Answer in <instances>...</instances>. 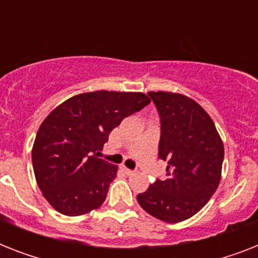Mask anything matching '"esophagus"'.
<instances>
[{"mask_svg": "<svg viewBox=\"0 0 258 258\" xmlns=\"http://www.w3.org/2000/svg\"><path fill=\"white\" fill-rule=\"evenodd\" d=\"M121 169H123V171H124L125 174H127V175H134V174H135V171H134V170L127 169V167H125V166H123V167H121Z\"/></svg>", "mask_w": 258, "mask_h": 258, "instance_id": "34e87169", "label": "esophagus"}]
</instances>
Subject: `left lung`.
<instances>
[{"label":"left lung","mask_w":258,"mask_h":258,"mask_svg":"<svg viewBox=\"0 0 258 258\" xmlns=\"http://www.w3.org/2000/svg\"><path fill=\"white\" fill-rule=\"evenodd\" d=\"M161 121L158 158L167 162L137 200L146 212L169 224L198 213L216 192L224 162V145L214 121L198 103L171 92H149Z\"/></svg>","instance_id":"8db88e82"}]
</instances>
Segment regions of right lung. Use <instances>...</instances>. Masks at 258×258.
<instances>
[{"label":"right lung","instance_id":"obj_1","mask_svg":"<svg viewBox=\"0 0 258 258\" xmlns=\"http://www.w3.org/2000/svg\"><path fill=\"white\" fill-rule=\"evenodd\" d=\"M147 104L145 93L95 91L71 97L45 117L32 163L42 196L57 212L82 216L104 202L117 166L97 157L109 133Z\"/></svg>","mask_w":258,"mask_h":258}]
</instances>
